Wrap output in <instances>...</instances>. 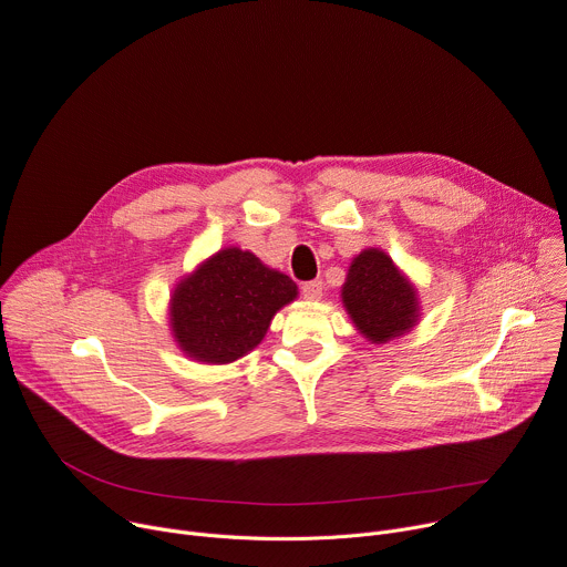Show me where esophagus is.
Returning <instances> with one entry per match:
<instances>
[{
	"label": "esophagus",
	"mask_w": 567,
	"mask_h": 567,
	"mask_svg": "<svg viewBox=\"0 0 567 567\" xmlns=\"http://www.w3.org/2000/svg\"><path fill=\"white\" fill-rule=\"evenodd\" d=\"M322 292H324V284L320 279L307 281L301 286V295H303V299H309V301H320Z\"/></svg>",
	"instance_id": "obj_1"
}]
</instances>
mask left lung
Wrapping results in <instances>:
<instances>
[{
    "label": "left lung",
    "instance_id": "1",
    "mask_svg": "<svg viewBox=\"0 0 567 567\" xmlns=\"http://www.w3.org/2000/svg\"><path fill=\"white\" fill-rule=\"evenodd\" d=\"M340 299L357 331L372 344L406 336L422 316L415 284L379 247L352 258Z\"/></svg>",
    "mask_w": 567,
    "mask_h": 567
}]
</instances>
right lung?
<instances>
[{
  "label": "right lung",
  "instance_id": "obj_1",
  "mask_svg": "<svg viewBox=\"0 0 567 567\" xmlns=\"http://www.w3.org/2000/svg\"><path fill=\"white\" fill-rule=\"evenodd\" d=\"M299 295L297 284L256 254L225 247L184 275L169 292L174 342L197 363L227 365L266 338L272 318Z\"/></svg>",
  "mask_w": 567,
  "mask_h": 567
}]
</instances>
